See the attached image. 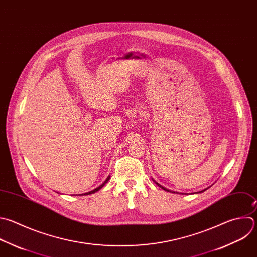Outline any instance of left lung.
I'll use <instances>...</instances> for the list:
<instances>
[{
    "mask_svg": "<svg viewBox=\"0 0 257 257\" xmlns=\"http://www.w3.org/2000/svg\"><path fill=\"white\" fill-rule=\"evenodd\" d=\"M154 183H155V184H156V185H157V186H158V187H160V188H161V189H163V190H164V191H167V192H170V191H168V190H166V189H165V188H163V187H161V186H160V185H159V184H157V183H156V182H154ZM206 190H207V189H206ZM206 190H204V191H206ZM204 191H202V192H204ZM200 193H201V192H200Z\"/></svg>",
    "mask_w": 257,
    "mask_h": 257,
    "instance_id": "obj_1",
    "label": "left lung"
}]
</instances>
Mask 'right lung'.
<instances>
[{
    "instance_id": "right-lung-1",
    "label": "right lung",
    "mask_w": 257,
    "mask_h": 257,
    "mask_svg": "<svg viewBox=\"0 0 257 257\" xmlns=\"http://www.w3.org/2000/svg\"><path fill=\"white\" fill-rule=\"evenodd\" d=\"M109 180H110V177H109V178H108V179L105 181V183H104V184H102V185H101L99 188H97V189H95V190H93V191H91V192H89V193H87V194H84V195H90V194H94V193L98 192L99 190H101V189H102V188L105 186V184H106V183H108V181H109Z\"/></svg>"
}]
</instances>
